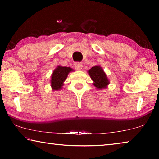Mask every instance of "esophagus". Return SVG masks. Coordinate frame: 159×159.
Returning a JSON list of instances; mask_svg holds the SVG:
<instances>
[{"mask_svg":"<svg viewBox=\"0 0 159 159\" xmlns=\"http://www.w3.org/2000/svg\"><path fill=\"white\" fill-rule=\"evenodd\" d=\"M74 67L76 70H80L83 67V64L80 62H75L74 63Z\"/></svg>","mask_w":159,"mask_h":159,"instance_id":"34e87169","label":"esophagus"}]
</instances>
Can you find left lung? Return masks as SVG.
Listing matches in <instances>:
<instances>
[{
  "label": "left lung",
  "instance_id": "obj_1",
  "mask_svg": "<svg viewBox=\"0 0 159 159\" xmlns=\"http://www.w3.org/2000/svg\"><path fill=\"white\" fill-rule=\"evenodd\" d=\"M88 74L94 81L93 85L98 89L106 88V86L109 84V80L107 79L105 73L99 66L92 67L88 71Z\"/></svg>",
  "mask_w": 159,
  "mask_h": 159
}]
</instances>
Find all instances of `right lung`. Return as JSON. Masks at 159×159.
<instances>
[{
  "instance_id": "add662e5",
  "label": "right lung",
  "mask_w": 159,
  "mask_h": 159,
  "mask_svg": "<svg viewBox=\"0 0 159 159\" xmlns=\"http://www.w3.org/2000/svg\"><path fill=\"white\" fill-rule=\"evenodd\" d=\"M73 69L70 67L59 66L54 70L51 76V86L54 90H58L61 88L63 83L66 79L68 74Z\"/></svg>"
}]
</instances>
